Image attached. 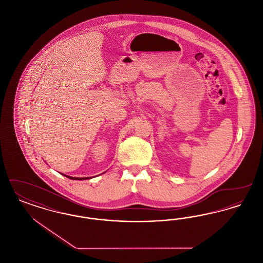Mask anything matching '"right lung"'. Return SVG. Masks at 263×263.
<instances>
[{"label": "right lung", "instance_id": "1", "mask_svg": "<svg viewBox=\"0 0 263 263\" xmlns=\"http://www.w3.org/2000/svg\"><path fill=\"white\" fill-rule=\"evenodd\" d=\"M66 177H68V178H70V179H74V180H85V179H90L91 177H73V176H70V175H64Z\"/></svg>", "mask_w": 263, "mask_h": 263}]
</instances>
